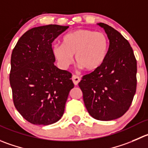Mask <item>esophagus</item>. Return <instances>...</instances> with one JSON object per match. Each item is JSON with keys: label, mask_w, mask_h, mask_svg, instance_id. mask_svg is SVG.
<instances>
[{"label": "esophagus", "mask_w": 148, "mask_h": 148, "mask_svg": "<svg viewBox=\"0 0 148 148\" xmlns=\"http://www.w3.org/2000/svg\"><path fill=\"white\" fill-rule=\"evenodd\" d=\"M72 80H73V84H74L75 86H76V85H78V83L80 82V81H81V78H80L78 76V75H73V76H72Z\"/></svg>", "instance_id": "obj_1"}]
</instances>
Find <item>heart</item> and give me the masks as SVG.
I'll return each instance as SVG.
<instances>
[{"mask_svg": "<svg viewBox=\"0 0 148 148\" xmlns=\"http://www.w3.org/2000/svg\"><path fill=\"white\" fill-rule=\"evenodd\" d=\"M109 48L110 40L105 33L80 29L64 35L62 44L54 45L52 52L62 69H67L73 63L75 55L80 67L86 71H93L103 64Z\"/></svg>", "mask_w": 148, "mask_h": 148, "instance_id": "obj_1", "label": "heart"}]
</instances>
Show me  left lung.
Returning a JSON list of instances; mask_svg holds the SVG:
<instances>
[{"label": "left lung", "mask_w": 148, "mask_h": 148, "mask_svg": "<svg viewBox=\"0 0 148 148\" xmlns=\"http://www.w3.org/2000/svg\"><path fill=\"white\" fill-rule=\"evenodd\" d=\"M105 29L110 48L103 64L83 76L78 86L91 117L112 121L129 110L136 88V60L129 41L112 27L98 23Z\"/></svg>", "instance_id": "1"}]
</instances>
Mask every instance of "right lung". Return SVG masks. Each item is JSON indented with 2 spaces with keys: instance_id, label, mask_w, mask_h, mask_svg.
<instances>
[{
  "instance_id": "obj_1",
  "label": "right lung",
  "mask_w": 148,
  "mask_h": 148,
  "mask_svg": "<svg viewBox=\"0 0 148 148\" xmlns=\"http://www.w3.org/2000/svg\"><path fill=\"white\" fill-rule=\"evenodd\" d=\"M69 26L49 25L32 28L19 39L11 57L9 81L14 106L36 125L52 124L62 116L72 74L54 65L51 43Z\"/></svg>"
}]
</instances>
